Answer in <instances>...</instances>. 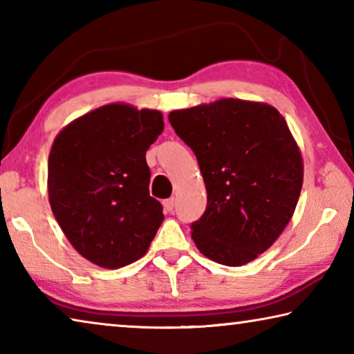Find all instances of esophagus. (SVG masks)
<instances>
[{
  "mask_svg": "<svg viewBox=\"0 0 354 354\" xmlns=\"http://www.w3.org/2000/svg\"><path fill=\"white\" fill-rule=\"evenodd\" d=\"M175 206H176V200L173 198V196H171V198L164 201V207H165L169 212H173V209H175Z\"/></svg>",
  "mask_w": 354,
  "mask_h": 354,
  "instance_id": "obj_1",
  "label": "esophagus"
}]
</instances>
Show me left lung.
<instances>
[{"instance_id": "8db88e82", "label": "left lung", "mask_w": 354, "mask_h": 354, "mask_svg": "<svg viewBox=\"0 0 354 354\" xmlns=\"http://www.w3.org/2000/svg\"><path fill=\"white\" fill-rule=\"evenodd\" d=\"M175 133L198 160L207 206L192 239L209 259L230 267L256 259L292 218L303 160L274 107L226 98L173 111Z\"/></svg>"}]
</instances>
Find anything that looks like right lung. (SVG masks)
<instances>
[{"mask_svg": "<svg viewBox=\"0 0 354 354\" xmlns=\"http://www.w3.org/2000/svg\"><path fill=\"white\" fill-rule=\"evenodd\" d=\"M162 131L159 111L107 104L71 122L53 142V214L77 253L100 267L140 259L162 223L145 158Z\"/></svg>", "mask_w": 354, "mask_h": 354, "instance_id": "add662e5", "label": "right lung"}]
</instances>
